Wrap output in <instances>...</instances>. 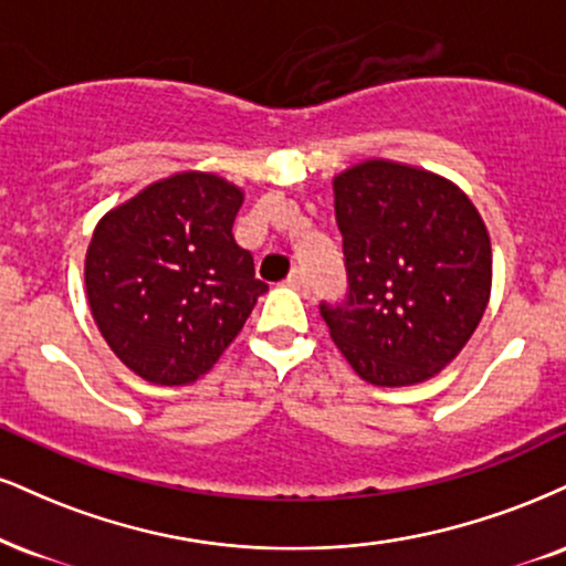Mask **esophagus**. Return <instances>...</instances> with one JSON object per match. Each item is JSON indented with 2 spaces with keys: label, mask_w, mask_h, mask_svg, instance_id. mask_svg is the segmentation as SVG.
Wrapping results in <instances>:
<instances>
[{
  "label": "esophagus",
  "mask_w": 566,
  "mask_h": 566,
  "mask_svg": "<svg viewBox=\"0 0 566 566\" xmlns=\"http://www.w3.org/2000/svg\"><path fill=\"white\" fill-rule=\"evenodd\" d=\"M287 287L303 292V295H308L311 292V284H308V276H305L303 269H295L292 274L287 276Z\"/></svg>",
  "instance_id": "34e87169"
}]
</instances>
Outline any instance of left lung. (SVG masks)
Returning <instances> with one entry per match:
<instances>
[{
	"instance_id": "1",
	"label": "left lung",
	"mask_w": 566,
	"mask_h": 566,
	"mask_svg": "<svg viewBox=\"0 0 566 566\" xmlns=\"http://www.w3.org/2000/svg\"><path fill=\"white\" fill-rule=\"evenodd\" d=\"M348 295L322 301L335 345L366 382L417 385L446 369L490 297V237L469 197L430 171L366 160L335 179Z\"/></svg>"
}]
</instances>
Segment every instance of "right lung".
Returning a JSON list of instances; mask_svg holds the SVG:
<instances>
[{"label": "right lung", "instance_id": "1", "mask_svg": "<svg viewBox=\"0 0 566 566\" xmlns=\"http://www.w3.org/2000/svg\"><path fill=\"white\" fill-rule=\"evenodd\" d=\"M234 184L176 174L107 213L86 250V295L102 337L153 385H189L240 335L269 284L231 227Z\"/></svg>", "mask_w": 566, "mask_h": 566}]
</instances>
